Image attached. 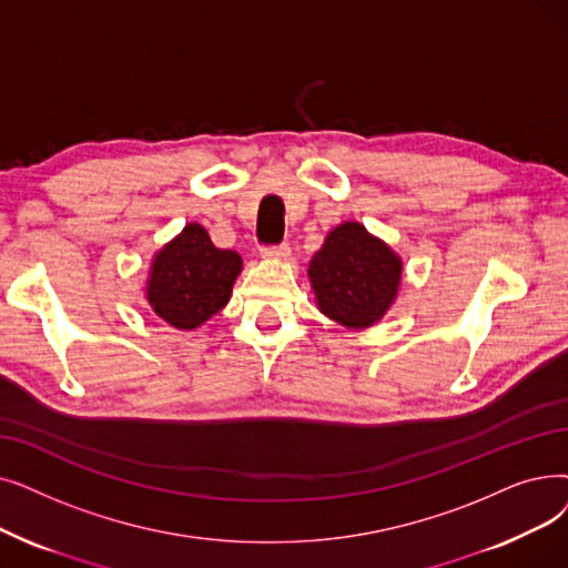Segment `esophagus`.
Listing matches in <instances>:
<instances>
[{
    "label": "esophagus",
    "instance_id": "esophagus-1",
    "mask_svg": "<svg viewBox=\"0 0 568 568\" xmlns=\"http://www.w3.org/2000/svg\"><path fill=\"white\" fill-rule=\"evenodd\" d=\"M290 255V245L281 243V245H271V248H262V257L264 260H287Z\"/></svg>",
    "mask_w": 568,
    "mask_h": 568
}]
</instances>
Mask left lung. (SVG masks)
Returning a JSON list of instances; mask_svg holds the SVG:
<instances>
[{"mask_svg":"<svg viewBox=\"0 0 568 568\" xmlns=\"http://www.w3.org/2000/svg\"><path fill=\"white\" fill-rule=\"evenodd\" d=\"M404 262L357 220L327 232L308 262L315 306L345 329L374 327L397 302Z\"/></svg>","mask_w":568,"mask_h":568,"instance_id":"obj_1","label":"left lung"}]
</instances>
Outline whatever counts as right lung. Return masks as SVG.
Returning <instances> with one entry per match:
<instances>
[{
	"label": "right lung",
	"instance_id": "1",
	"mask_svg": "<svg viewBox=\"0 0 568 568\" xmlns=\"http://www.w3.org/2000/svg\"><path fill=\"white\" fill-rule=\"evenodd\" d=\"M241 271L239 253L215 248L200 223H187L153 255L143 297L166 325L192 332L227 306Z\"/></svg>",
	"mask_w": 568,
	"mask_h": 568
}]
</instances>
